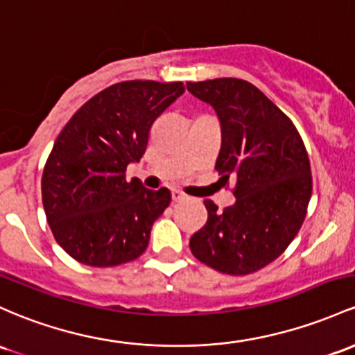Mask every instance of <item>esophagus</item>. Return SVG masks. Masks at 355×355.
<instances>
[{"label":"esophagus","instance_id":"1","mask_svg":"<svg viewBox=\"0 0 355 355\" xmlns=\"http://www.w3.org/2000/svg\"><path fill=\"white\" fill-rule=\"evenodd\" d=\"M171 200L182 202V200H185V196L182 192H178V190H173V192H171Z\"/></svg>","mask_w":355,"mask_h":355}]
</instances>
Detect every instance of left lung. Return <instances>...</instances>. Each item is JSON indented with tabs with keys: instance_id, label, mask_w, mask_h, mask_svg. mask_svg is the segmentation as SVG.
I'll list each match as a JSON object with an SVG mask.
<instances>
[{
	"instance_id": "1",
	"label": "left lung",
	"mask_w": 355,
	"mask_h": 355,
	"mask_svg": "<svg viewBox=\"0 0 355 355\" xmlns=\"http://www.w3.org/2000/svg\"><path fill=\"white\" fill-rule=\"evenodd\" d=\"M193 96L216 109L222 145L216 162L236 202L219 210L205 200L207 224L190 237L200 263L243 276L268 266L302 227L311 196L306 148L285 112L243 79L187 83Z\"/></svg>"
}]
</instances>
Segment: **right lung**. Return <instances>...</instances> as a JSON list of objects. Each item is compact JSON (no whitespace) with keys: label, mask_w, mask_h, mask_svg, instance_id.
<instances>
[{"label":"right lung","mask_w":355,"mask_h":355,"mask_svg":"<svg viewBox=\"0 0 355 355\" xmlns=\"http://www.w3.org/2000/svg\"><path fill=\"white\" fill-rule=\"evenodd\" d=\"M184 91V83L112 84L57 136L42 175V202L53 237L76 261L112 268L146 251L151 225L171 196L128 182L124 171L145 155L155 119Z\"/></svg>","instance_id":"right-lung-1"}]
</instances>
